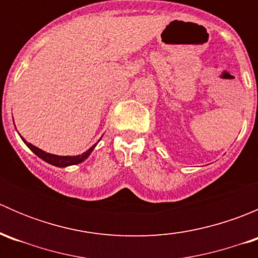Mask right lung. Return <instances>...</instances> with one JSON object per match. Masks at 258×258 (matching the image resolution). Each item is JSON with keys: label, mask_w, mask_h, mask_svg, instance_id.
<instances>
[{"label": "right lung", "mask_w": 258, "mask_h": 258, "mask_svg": "<svg viewBox=\"0 0 258 258\" xmlns=\"http://www.w3.org/2000/svg\"><path fill=\"white\" fill-rule=\"evenodd\" d=\"M23 141H25V140H23ZM25 144L28 146V148H30V150L32 151L35 155H37L38 157L42 158V160L46 161V162L51 163V165H53V166H57V167H66V166L77 165V163H81L82 161H85L88 156H90V153L92 152L93 148H95V146H96V145H93L92 147L88 148L85 153H82V155H79V156H56V155H51V153L45 152V151L40 150V148H37L36 146L27 144L26 141H25Z\"/></svg>", "instance_id": "right-lung-1"}]
</instances>
